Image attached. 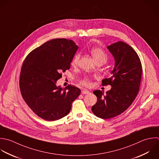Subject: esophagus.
Returning a JSON list of instances; mask_svg holds the SVG:
<instances>
[{
	"label": "esophagus",
	"mask_w": 159,
	"mask_h": 159,
	"mask_svg": "<svg viewBox=\"0 0 159 159\" xmlns=\"http://www.w3.org/2000/svg\"><path fill=\"white\" fill-rule=\"evenodd\" d=\"M90 93V92L89 91V90H82V94H88V93Z\"/></svg>",
	"instance_id": "esophagus-1"
}]
</instances>
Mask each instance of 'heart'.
Here are the masks:
<instances>
[{"label": "heart", "instance_id": "heart-1", "mask_svg": "<svg viewBox=\"0 0 159 159\" xmlns=\"http://www.w3.org/2000/svg\"><path fill=\"white\" fill-rule=\"evenodd\" d=\"M90 51H91V53H92L93 57H94L96 62H100L104 64L107 61L108 55H107V52L102 48H98V47H94V48H91ZM80 52L76 53L72 59L71 65L73 66H76L80 59ZM80 83L82 85H84L86 87H89L91 85V80L88 77H85L84 79H83L80 81Z\"/></svg>", "mask_w": 159, "mask_h": 159}]
</instances>
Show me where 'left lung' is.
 <instances>
[{"label":"left lung","instance_id":"obj_1","mask_svg":"<svg viewBox=\"0 0 159 159\" xmlns=\"http://www.w3.org/2000/svg\"><path fill=\"white\" fill-rule=\"evenodd\" d=\"M115 59L112 76L104 79L102 85L112 87L104 95L95 90L97 103L92 107L93 114L102 119H110L126 111L133 103L139 90L143 68L137 52L129 44L119 41L107 46Z\"/></svg>","mask_w":159,"mask_h":159}]
</instances>
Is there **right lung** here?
<instances>
[{"instance_id":"add662e5","label":"right lung","mask_w":159,"mask_h":159,"mask_svg":"<svg viewBox=\"0 0 159 159\" xmlns=\"http://www.w3.org/2000/svg\"><path fill=\"white\" fill-rule=\"evenodd\" d=\"M78 46L72 40L53 39L31 51L24 60L19 85L24 101L39 117L46 121L59 120L68 113L80 90L56 83L62 72L69 69Z\"/></svg>"}]
</instances>
